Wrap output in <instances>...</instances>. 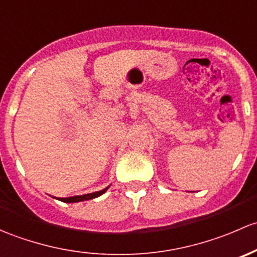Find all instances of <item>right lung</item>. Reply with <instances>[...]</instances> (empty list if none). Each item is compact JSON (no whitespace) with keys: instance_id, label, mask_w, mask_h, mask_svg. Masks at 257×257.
Here are the masks:
<instances>
[{"instance_id":"1","label":"right lung","mask_w":257,"mask_h":257,"mask_svg":"<svg viewBox=\"0 0 257 257\" xmlns=\"http://www.w3.org/2000/svg\"><path fill=\"white\" fill-rule=\"evenodd\" d=\"M109 189V187L105 188V189L99 190V192H95V193H90V194H84V195H75V197H69V198H59V200L65 203H76V202H84V200H89L92 199V198H96L100 197L101 194H104L106 190Z\"/></svg>"}]
</instances>
